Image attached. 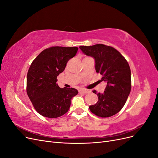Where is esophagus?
<instances>
[{
	"instance_id": "esophagus-1",
	"label": "esophagus",
	"mask_w": 158,
	"mask_h": 158,
	"mask_svg": "<svg viewBox=\"0 0 158 158\" xmlns=\"http://www.w3.org/2000/svg\"><path fill=\"white\" fill-rule=\"evenodd\" d=\"M79 93L80 94H87V93H88V90L84 89H79Z\"/></svg>"
}]
</instances>
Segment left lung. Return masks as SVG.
<instances>
[{
	"label": "left lung",
	"instance_id": "1",
	"mask_svg": "<svg viewBox=\"0 0 158 158\" xmlns=\"http://www.w3.org/2000/svg\"><path fill=\"white\" fill-rule=\"evenodd\" d=\"M87 56L95 60L96 73L102 75V81L107 82L103 94L98 95V102L89 110L100 117H109L117 114L125 106L131 89V72L128 62L114 48L103 44L80 46Z\"/></svg>",
	"mask_w": 158,
	"mask_h": 158
}]
</instances>
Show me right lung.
Returning <instances> with one entry per match:
<instances>
[{"mask_svg": "<svg viewBox=\"0 0 158 158\" xmlns=\"http://www.w3.org/2000/svg\"><path fill=\"white\" fill-rule=\"evenodd\" d=\"M78 49L73 47H51L40 52L32 62L27 74L26 90L33 107L41 115L57 118L69 111L72 98L78 92L73 88H60L56 78Z\"/></svg>", "mask_w": 158, "mask_h": 158, "instance_id": "1", "label": "right lung"}]
</instances>
